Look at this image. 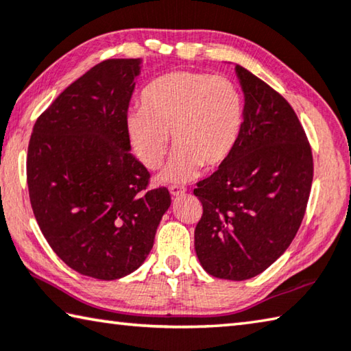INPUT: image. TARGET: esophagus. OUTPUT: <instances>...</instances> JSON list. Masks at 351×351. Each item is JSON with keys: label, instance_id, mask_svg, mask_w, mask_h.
<instances>
[{"label": "esophagus", "instance_id": "34e87169", "mask_svg": "<svg viewBox=\"0 0 351 351\" xmlns=\"http://www.w3.org/2000/svg\"><path fill=\"white\" fill-rule=\"evenodd\" d=\"M169 190H170V193L173 195V196H180V195H182L184 192H186V187L178 186V184H171V186L169 187Z\"/></svg>", "mask_w": 351, "mask_h": 351}]
</instances>
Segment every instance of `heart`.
Returning <instances> with one entry per match:
<instances>
[{"label":"heart","instance_id":"b5f03b06","mask_svg":"<svg viewBox=\"0 0 351 351\" xmlns=\"http://www.w3.org/2000/svg\"><path fill=\"white\" fill-rule=\"evenodd\" d=\"M141 110L127 117V132L136 156L155 170L176 149L165 170L169 181H184L199 167L218 170L237 152L244 130L245 107L238 86L212 73H165L139 95Z\"/></svg>","mask_w":351,"mask_h":351}]
</instances>
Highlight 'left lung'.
<instances>
[{"instance_id": "obj_1", "label": "left lung", "mask_w": 351, "mask_h": 351, "mask_svg": "<svg viewBox=\"0 0 351 351\" xmlns=\"http://www.w3.org/2000/svg\"><path fill=\"white\" fill-rule=\"evenodd\" d=\"M244 130L226 165L196 184L202 216L195 250L208 275L244 281L289 248L307 208L313 155L305 130L281 93L242 66Z\"/></svg>"}]
</instances>
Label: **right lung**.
Here are the masks:
<instances>
[{
  "label": "right lung",
  "instance_id": "right-lung-1",
  "mask_svg": "<svg viewBox=\"0 0 351 351\" xmlns=\"http://www.w3.org/2000/svg\"><path fill=\"white\" fill-rule=\"evenodd\" d=\"M139 60H106L73 81L34 125L27 187L44 238L84 276L135 271L170 207L165 187L130 154L127 110Z\"/></svg>",
  "mask_w": 351,
  "mask_h": 351
}]
</instances>
